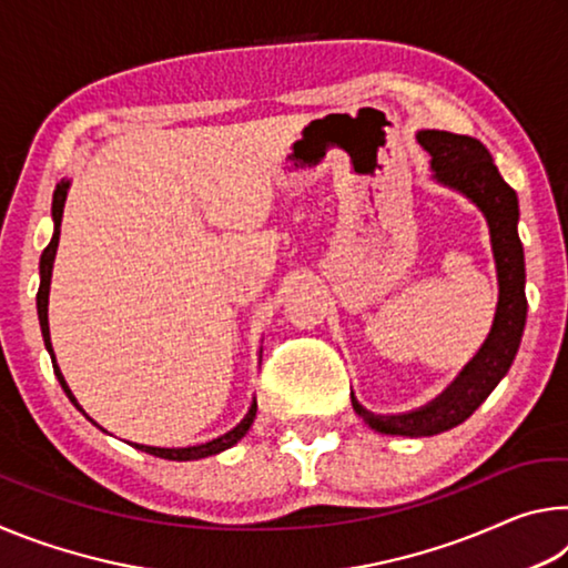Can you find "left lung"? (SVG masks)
Returning <instances> with one entry per match:
<instances>
[{
  "mask_svg": "<svg viewBox=\"0 0 568 568\" xmlns=\"http://www.w3.org/2000/svg\"><path fill=\"white\" fill-rule=\"evenodd\" d=\"M416 138L430 155V170L440 185L458 190L486 217L498 273V305L494 328L474 355V361L428 406L396 413V416H381V413L363 408L351 393L353 410L373 430L410 438L444 434L464 423L511 368L526 325V267L524 245L516 230L518 197L514 187L501 178L491 152L476 138L444 130H420Z\"/></svg>",
  "mask_w": 568,
  "mask_h": 568,
  "instance_id": "left-lung-1",
  "label": "left lung"
}]
</instances>
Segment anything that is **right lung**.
Here are the masks:
<instances>
[{
  "label": "right lung",
  "mask_w": 568,
  "mask_h": 568,
  "mask_svg": "<svg viewBox=\"0 0 568 568\" xmlns=\"http://www.w3.org/2000/svg\"><path fill=\"white\" fill-rule=\"evenodd\" d=\"M67 190H70V180H62L60 185L54 190V197H52V220H54V233L50 245L44 247V253L40 257V291H37V315H40V328H42V338L47 351L52 355V368H54V376L60 381L62 390L67 393V398L74 403V408L82 413L84 418H90L88 413L82 410L80 403L72 396L70 386H67V381L62 376L60 365L54 361V351H52V341H50V321H47V303H50V283H52V265H54V255H57V243H60V225H62V213H64V200H67ZM255 410H257V403H253L247 410V416L237 423L233 430H227L225 436L207 440V444H200V446H187V448H158V446H140V444H132L134 448L145 450L150 456H158V458H168V460H197V458H205V456H215L220 450H225L230 446H235L240 438L247 434V428L253 426V418H255ZM92 420V418H90ZM94 423V420H92ZM98 426V423H94Z\"/></svg>",
  "instance_id": "obj_1"
}]
</instances>
